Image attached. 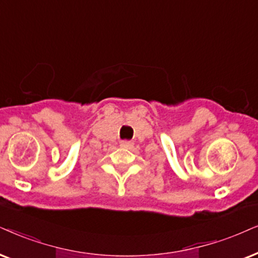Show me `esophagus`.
<instances>
[{
	"label": "esophagus",
	"instance_id": "1",
	"mask_svg": "<svg viewBox=\"0 0 258 258\" xmlns=\"http://www.w3.org/2000/svg\"><path fill=\"white\" fill-rule=\"evenodd\" d=\"M120 146L123 149H131L133 148V143L130 142V140H121L120 142Z\"/></svg>",
	"mask_w": 258,
	"mask_h": 258
}]
</instances>
